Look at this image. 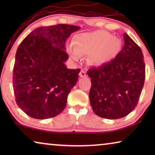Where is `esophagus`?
Returning <instances> with one entry per match:
<instances>
[{"label":"esophagus","instance_id":"obj_1","mask_svg":"<svg viewBox=\"0 0 155 155\" xmlns=\"http://www.w3.org/2000/svg\"><path fill=\"white\" fill-rule=\"evenodd\" d=\"M80 78H87V77L86 72L83 71V70H82V71H80Z\"/></svg>","mask_w":155,"mask_h":155}]
</instances>
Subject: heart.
<instances>
[{"instance_id": "obj_1", "label": "heart", "mask_w": 155, "mask_h": 155, "mask_svg": "<svg viewBox=\"0 0 155 155\" xmlns=\"http://www.w3.org/2000/svg\"><path fill=\"white\" fill-rule=\"evenodd\" d=\"M121 41L104 30L80 34L76 36L74 46L68 49L71 58L78 61L81 56L90 55L91 64L102 66L114 60L119 54Z\"/></svg>"}]
</instances>
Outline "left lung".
<instances>
[{
    "label": "left lung",
    "instance_id": "8db88e82",
    "mask_svg": "<svg viewBox=\"0 0 155 155\" xmlns=\"http://www.w3.org/2000/svg\"><path fill=\"white\" fill-rule=\"evenodd\" d=\"M124 46L107 64L87 71L93 111L107 119L125 117L136 107L143 90L145 66L142 50L124 33Z\"/></svg>",
    "mask_w": 155,
    "mask_h": 155
}]
</instances>
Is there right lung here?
<instances>
[{"label":"right lung","instance_id":"right-lung-1","mask_svg":"<svg viewBox=\"0 0 155 155\" xmlns=\"http://www.w3.org/2000/svg\"><path fill=\"white\" fill-rule=\"evenodd\" d=\"M80 27L59 24L40 27L18 46L13 68V90L18 107L31 118L46 119L64 110L80 69H68L65 44Z\"/></svg>","mask_w":155,"mask_h":155}]
</instances>
